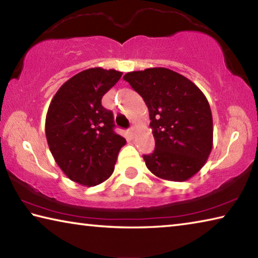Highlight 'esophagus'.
Here are the masks:
<instances>
[{"mask_svg": "<svg viewBox=\"0 0 258 258\" xmlns=\"http://www.w3.org/2000/svg\"><path fill=\"white\" fill-rule=\"evenodd\" d=\"M128 134H130L131 138H134V135H135V128H134V127H131V128L128 130Z\"/></svg>", "mask_w": 258, "mask_h": 258, "instance_id": "esophagus-1", "label": "esophagus"}]
</instances>
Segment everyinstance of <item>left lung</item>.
<instances>
[{
	"label": "left lung",
	"instance_id": "1",
	"mask_svg": "<svg viewBox=\"0 0 258 258\" xmlns=\"http://www.w3.org/2000/svg\"><path fill=\"white\" fill-rule=\"evenodd\" d=\"M145 100L156 148L143 159L163 180L183 182L206 164L213 148V117L202 90L181 74L155 67L123 77Z\"/></svg>",
	"mask_w": 258,
	"mask_h": 258
}]
</instances>
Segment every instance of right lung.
<instances>
[{
  "mask_svg": "<svg viewBox=\"0 0 258 258\" xmlns=\"http://www.w3.org/2000/svg\"><path fill=\"white\" fill-rule=\"evenodd\" d=\"M123 75L115 69L89 68L56 91L47 109L45 135L50 151L66 176L94 186L111 176L126 140L113 132V115L101 99Z\"/></svg>",
  "mask_w": 258,
  "mask_h": 258,
  "instance_id": "right-lung-1",
  "label": "right lung"
}]
</instances>
